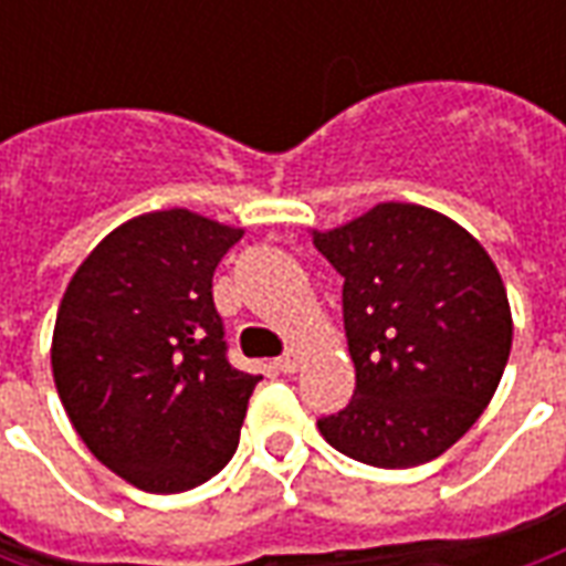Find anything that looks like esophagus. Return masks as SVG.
<instances>
[{
  "label": "esophagus",
  "mask_w": 566,
  "mask_h": 566,
  "mask_svg": "<svg viewBox=\"0 0 566 566\" xmlns=\"http://www.w3.org/2000/svg\"><path fill=\"white\" fill-rule=\"evenodd\" d=\"M300 364H303V352H300V348H287V352H284V355L275 360V367L282 369V373H287V376H291V373H296V369H300Z\"/></svg>",
  "instance_id": "esophagus-1"
}]
</instances>
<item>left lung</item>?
I'll return each instance as SVG.
<instances>
[{"mask_svg":"<svg viewBox=\"0 0 566 566\" xmlns=\"http://www.w3.org/2000/svg\"><path fill=\"white\" fill-rule=\"evenodd\" d=\"M315 248L345 279L355 397L321 437L369 467L439 458L497 391L512 348L506 287L463 227L424 206L379 202Z\"/></svg>","mask_w":566,"mask_h":566,"instance_id":"1","label":"left lung"}]
</instances>
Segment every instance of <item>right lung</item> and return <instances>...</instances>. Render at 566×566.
<instances>
[{"label":"right lung","mask_w":566,"mask_h":566,"mask_svg":"<svg viewBox=\"0 0 566 566\" xmlns=\"http://www.w3.org/2000/svg\"><path fill=\"white\" fill-rule=\"evenodd\" d=\"M242 230L187 209L120 223L72 275L51 367L84 446L150 494L223 470L260 376L227 360L211 275Z\"/></svg>","instance_id":"add662e5"}]
</instances>
